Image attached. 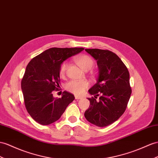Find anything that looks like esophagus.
Here are the masks:
<instances>
[{
    "label": "esophagus",
    "instance_id": "obj_1",
    "mask_svg": "<svg viewBox=\"0 0 158 158\" xmlns=\"http://www.w3.org/2000/svg\"><path fill=\"white\" fill-rule=\"evenodd\" d=\"M75 99H81L83 98L82 97H79V96H77V95H75Z\"/></svg>",
    "mask_w": 158,
    "mask_h": 158
}]
</instances>
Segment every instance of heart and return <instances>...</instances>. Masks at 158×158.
<instances>
[{"label": "heart", "instance_id": "obj_1", "mask_svg": "<svg viewBox=\"0 0 158 158\" xmlns=\"http://www.w3.org/2000/svg\"><path fill=\"white\" fill-rule=\"evenodd\" d=\"M75 61L78 65L84 69L85 71H88L91 69L94 66V61L90 56L85 54H82L77 56L75 59ZM68 67V63L66 61H64L61 63L59 68V74L61 77L65 75ZM89 87V83L87 81H76L72 80L68 82L65 88L66 89L72 94L76 95H82L85 91L86 89Z\"/></svg>", "mask_w": 158, "mask_h": 158}]
</instances>
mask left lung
<instances>
[{
  "instance_id": "1",
  "label": "left lung",
  "mask_w": 158,
  "mask_h": 158,
  "mask_svg": "<svg viewBox=\"0 0 158 158\" xmlns=\"http://www.w3.org/2000/svg\"><path fill=\"white\" fill-rule=\"evenodd\" d=\"M85 51L97 60L99 76L89 92L90 106L85 112L88 121L98 127L115 122L126 110L131 94L129 73L122 60L114 52L99 48ZM99 96L98 100L96 98Z\"/></svg>"
}]
</instances>
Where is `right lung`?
<instances>
[{"label": "right lung", "instance_id": "obj_1", "mask_svg": "<svg viewBox=\"0 0 158 158\" xmlns=\"http://www.w3.org/2000/svg\"><path fill=\"white\" fill-rule=\"evenodd\" d=\"M83 49L51 48L32 59L27 64L21 81L24 103L31 118L39 124L47 125L57 121L75 99L73 95L65 91L61 98L55 99L52 91L60 87V64Z\"/></svg>", "mask_w": 158, "mask_h": 158}]
</instances>
